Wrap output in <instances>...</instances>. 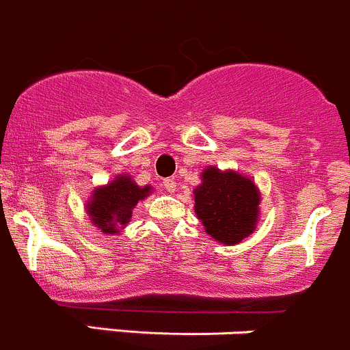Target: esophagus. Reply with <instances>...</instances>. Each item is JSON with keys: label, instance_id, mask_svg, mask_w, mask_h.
Masks as SVG:
<instances>
[{"label": "esophagus", "instance_id": "obj_1", "mask_svg": "<svg viewBox=\"0 0 350 350\" xmlns=\"http://www.w3.org/2000/svg\"><path fill=\"white\" fill-rule=\"evenodd\" d=\"M163 187L168 190V192H175V189H176L175 180L174 178H165L163 180Z\"/></svg>", "mask_w": 350, "mask_h": 350}]
</instances>
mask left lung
<instances>
[{"instance_id": "1", "label": "left lung", "mask_w": 350, "mask_h": 350, "mask_svg": "<svg viewBox=\"0 0 350 350\" xmlns=\"http://www.w3.org/2000/svg\"><path fill=\"white\" fill-rule=\"evenodd\" d=\"M193 200L206 233L219 243H240L257 226L260 192L248 176L238 172L207 167L202 183L193 190Z\"/></svg>"}]
</instances>
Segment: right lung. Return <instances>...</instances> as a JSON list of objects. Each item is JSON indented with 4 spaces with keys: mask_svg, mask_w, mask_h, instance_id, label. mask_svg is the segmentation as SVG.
I'll return each instance as SVG.
<instances>
[{
    "mask_svg": "<svg viewBox=\"0 0 350 350\" xmlns=\"http://www.w3.org/2000/svg\"><path fill=\"white\" fill-rule=\"evenodd\" d=\"M150 193L151 185L139 187L129 175H119L107 185L96 187L85 209L100 233L116 234L129 223L136 204Z\"/></svg>",
    "mask_w": 350,
    "mask_h": 350,
    "instance_id": "right-lung-1",
    "label": "right lung"
}]
</instances>
